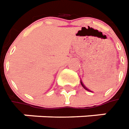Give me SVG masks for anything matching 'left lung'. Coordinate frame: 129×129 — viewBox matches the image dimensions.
<instances>
[{
  "label": "left lung",
  "instance_id": "8db88e82",
  "mask_svg": "<svg viewBox=\"0 0 129 129\" xmlns=\"http://www.w3.org/2000/svg\"><path fill=\"white\" fill-rule=\"evenodd\" d=\"M111 76V73H109V72H106V71H104V72H102V73H101L100 75H99V80L100 81H105V80H107L108 78H109V76ZM81 85H82V86L86 89V90H87V91H90V90H88V88H87L86 87L84 86V84L83 83V82L81 81Z\"/></svg>",
  "mask_w": 129,
  "mask_h": 129
}]
</instances>
